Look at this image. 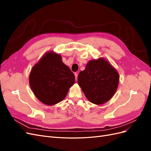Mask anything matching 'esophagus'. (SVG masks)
<instances>
[{"mask_svg":"<svg viewBox=\"0 0 151 151\" xmlns=\"http://www.w3.org/2000/svg\"><path fill=\"white\" fill-rule=\"evenodd\" d=\"M75 77H76V80L77 81V76H78V74H76V73H75Z\"/></svg>","mask_w":151,"mask_h":151,"instance_id":"1","label":"esophagus"}]
</instances>
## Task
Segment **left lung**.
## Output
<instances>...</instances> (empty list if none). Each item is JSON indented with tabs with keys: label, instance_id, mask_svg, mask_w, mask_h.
I'll return each mask as SVG.
<instances>
[{
	"label": "left lung",
	"instance_id": "1",
	"mask_svg": "<svg viewBox=\"0 0 151 151\" xmlns=\"http://www.w3.org/2000/svg\"><path fill=\"white\" fill-rule=\"evenodd\" d=\"M119 74L103 58L90 60L79 72L77 82L89 101L96 104L108 101L117 89Z\"/></svg>",
	"mask_w": 151,
	"mask_h": 151
}]
</instances>
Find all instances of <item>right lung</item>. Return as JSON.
Here are the masks:
<instances>
[{
    "label": "right lung",
    "mask_w": 151,
    "mask_h": 151,
    "mask_svg": "<svg viewBox=\"0 0 151 151\" xmlns=\"http://www.w3.org/2000/svg\"><path fill=\"white\" fill-rule=\"evenodd\" d=\"M29 85L35 96L47 105L62 101L75 83V76L62 60V57L53 51L45 53L32 68Z\"/></svg>",
    "instance_id": "obj_1"
}]
</instances>
